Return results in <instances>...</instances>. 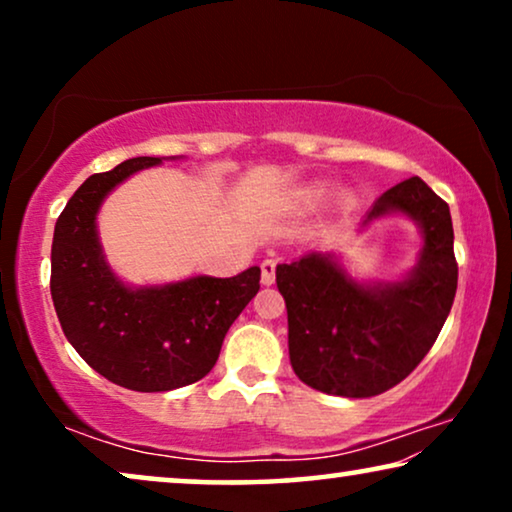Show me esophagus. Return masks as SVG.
Listing matches in <instances>:
<instances>
[{"mask_svg":"<svg viewBox=\"0 0 512 512\" xmlns=\"http://www.w3.org/2000/svg\"><path fill=\"white\" fill-rule=\"evenodd\" d=\"M275 261H272V258H265V261L261 263V282L265 284V286H270V284H275Z\"/></svg>","mask_w":512,"mask_h":512,"instance_id":"1","label":"esophagus"}]
</instances>
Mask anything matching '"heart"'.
<instances>
[{"label":"heart","mask_w":512,"mask_h":512,"mask_svg":"<svg viewBox=\"0 0 512 512\" xmlns=\"http://www.w3.org/2000/svg\"><path fill=\"white\" fill-rule=\"evenodd\" d=\"M328 198H331V188H328L326 184H312V186L298 188V191L293 193V207L317 209L324 205Z\"/></svg>","instance_id":"heart-1"}]
</instances>
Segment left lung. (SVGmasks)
I'll return each mask as SVG.
<instances>
[{"label":"left lung","mask_w":512,"mask_h":512,"mask_svg":"<svg viewBox=\"0 0 512 512\" xmlns=\"http://www.w3.org/2000/svg\"><path fill=\"white\" fill-rule=\"evenodd\" d=\"M384 216H405L422 237L415 265L398 279L356 277L333 251H307L275 270L293 373L324 394L368 398L396 387L429 354L452 310L457 261L447 202L410 177L373 202L359 230Z\"/></svg>","instance_id":"obj_1"}]
</instances>
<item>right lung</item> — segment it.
I'll return each mask as SVG.
<instances>
[{
    "mask_svg": "<svg viewBox=\"0 0 512 512\" xmlns=\"http://www.w3.org/2000/svg\"><path fill=\"white\" fill-rule=\"evenodd\" d=\"M184 156H139L93 174L62 209L53 233L51 296L67 340L90 368L132 391H172L205 377L228 328L261 289V268L235 277L191 275L130 284L104 254L97 214L132 174Z\"/></svg>",
    "mask_w": 512,
    "mask_h": 512,
    "instance_id": "right-lung-1",
    "label": "right lung"
}]
</instances>
